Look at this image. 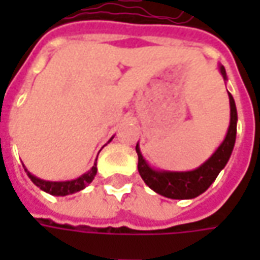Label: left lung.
Returning <instances> with one entry per match:
<instances>
[{"instance_id": "obj_1", "label": "left lung", "mask_w": 260, "mask_h": 260, "mask_svg": "<svg viewBox=\"0 0 260 260\" xmlns=\"http://www.w3.org/2000/svg\"><path fill=\"white\" fill-rule=\"evenodd\" d=\"M220 72L227 79L224 66L220 65ZM230 100V125L227 130L225 139L218 146L213 156L205 160L200 168L188 172H169V171H156L147 165L143 156L140 153L139 145H136V152L139 156L137 169L145 184L152 188L155 192L164 195L166 198L172 200H189L201 195L208 189L220 174V171L227 165L230 155L233 152L236 142V130H237V110H236L235 100L229 92Z\"/></svg>"}]
</instances>
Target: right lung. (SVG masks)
Instances as JSON below:
<instances>
[{"instance_id":"obj_1","label":"right lung","mask_w":260,"mask_h":260,"mask_svg":"<svg viewBox=\"0 0 260 260\" xmlns=\"http://www.w3.org/2000/svg\"><path fill=\"white\" fill-rule=\"evenodd\" d=\"M25 172L28 175V178L33 181V184L37 185L42 191H45L47 194L56 195V197H65V195L74 194L81 189H84L86 185L92 182L94 176L96 175V160H95L94 166L86 172V174L81 175L79 178L72 179V181H63V182H52V181H43L40 178H36L35 175H31L27 169Z\"/></svg>"}]
</instances>
